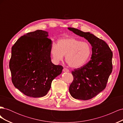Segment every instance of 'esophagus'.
I'll return each instance as SVG.
<instances>
[{
    "label": "esophagus",
    "mask_w": 123,
    "mask_h": 123,
    "mask_svg": "<svg viewBox=\"0 0 123 123\" xmlns=\"http://www.w3.org/2000/svg\"><path fill=\"white\" fill-rule=\"evenodd\" d=\"M63 71L64 72H68L69 71V70L66 68H64V69H63Z\"/></svg>",
    "instance_id": "1"
}]
</instances>
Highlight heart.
Instances as JSON below:
<instances>
[{
  "label": "heart",
  "instance_id": "b5f03b06",
  "mask_svg": "<svg viewBox=\"0 0 123 123\" xmlns=\"http://www.w3.org/2000/svg\"><path fill=\"white\" fill-rule=\"evenodd\" d=\"M50 52L56 62L62 61L64 55H66V62L70 67L79 68L88 61L92 49L88 42H81L74 37H65L59 39L57 44H52Z\"/></svg>",
  "mask_w": 123,
  "mask_h": 123
}]
</instances>
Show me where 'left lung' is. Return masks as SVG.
Wrapping results in <instances>:
<instances>
[{"label":"left lung","mask_w":123,"mask_h":123,"mask_svg":"<svg viewBox=\"0 0 123 123\" xmlns=\"http://www.w3.org/2000/svg\"><path fill=\"white\" fill-rule=\"evenodd\" d=\"M69 30L88 40L92 47L91 60L72 71L73 80L70 93L75 99L88 100L105 89L112 71L113 53L105 42L90 32L68 28Z\"/></svg>","instance_id":"obj_1"}]
</instances>
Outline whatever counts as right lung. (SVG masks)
<instances>
[{"label": "right lung", "mask_w": 123, "mask_h": 123, "mask_svg": "<svg viewBox=\"0 0 123 123\" xmlns=\"http://www.w3.org/2000/svg\"><path fill=\"white\" fill-rule=\"evenodd\" d=\"M48 32L36 30L22 36L12 47L9 67L12 81L18 90L28 96H45L55 78L63 67L51 62L52 42Z\"/></svg>", "instance_id": "1"}]
</instances>
